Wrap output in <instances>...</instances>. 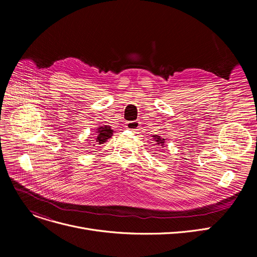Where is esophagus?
Returning a JSON list of instances; mask_svg holds the SVG:
<instances>
[{
    "instance_id": "esophagus-1",
    "label": "esophagus",
    "mask_w": 257,
    "mask_h": 257,
    "mask_svg": "<svg viewBox=\"0 0 257 257\" xmlns=\"http://www.w3.org/2000/svg\"><path fill=\"white\" fill-rule=\"evenodd\" d=\"M140 121L138 120H131V121H127L126 123V128L129 130H132L133 132H137L138 130H140Z\"/></svg>"
}]
</instances>
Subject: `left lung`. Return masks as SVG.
Segmentation results:
<instances>
[{
    "instance_id": "left-lung-1",
    "label": "left lung",
    "mask_w": 257,
    "mask_h": 257,
    "mask_svg": "<svg viewBox=\"0 0 257 257\" xmlns=\"http://www.w3.org/2000/svg\"><path fill=\"white\" fill-rule=\"evenodd\" d=\"M153 138H154V140H155V142H156L157 144H161V146H163V145L165 144V139H161V138L158 137V136L153 137Z\"/></svg>"
}]
</instances>
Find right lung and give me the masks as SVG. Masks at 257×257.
<instances>
[{
    "mask_svg": "<svg viewBox=\"0 0 257 257\" xmlns=\"http://www.w3.org/2000/svg\"><path fill=\"white\" fill-rule=\"evenodd\" d=\"M112 130L110 129V127H107V126H105V127H100L99 129H98V132H97V134H96V140H93V141H96V142H93L94 144H99V145H101V144H103V143H105L108 139H109L110 137H112ZM92 146H94V145H92Z\"/></svg>",
    "mask_w": 257,
    "mask_h": 257,
    "instance_id": "obj_1",
    "label": "right lung"
}]
</instances>
